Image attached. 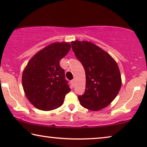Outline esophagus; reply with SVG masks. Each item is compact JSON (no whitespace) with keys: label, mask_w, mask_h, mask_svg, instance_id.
<instances>
[{"label":"esophagus","mask_w":147,"mask_h":147,"mask_svg":"<svg viewBox=\"0 0 147 147\" xmlns=\"http://www.w3.org/2000/svg\"><path fill=\"white\" fill-rule=\"evenodd\" d=\"M75 80H71V85H72V86H74V85H75Z\"/></svg>","instance_id":"esophagus-1"}]
</instances>
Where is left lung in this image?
<instances>
[{"label": "left lung", "instance_id": "obj_1", "mask_svg": "<svg viewBox=\"0 0 147 147\" xmlns=\"http://www.w3.org/2000/svg\"><path fill=\"white\" fill-rule=\"evenodd\" d=\"M71 44L86 76L85 93L78 96L81 105L92 111L102 110L114 100L120 90L118 64L109 54L91 42L76 40Z\"/></svg>", "mask_w": 147, "mask_h": 147}]
</instances>
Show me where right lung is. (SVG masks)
Wrapping results in <instances>:
<instances>
[{
	"instance_id": "obj_1",
	"label": "right lung",
	"mask_w": 147,
	"mask_h": 147,
	"mask_svg": "<svg viewBox=\"0 0 147 147\" xmlns=\"http://www.w3.org/2000/svg\"><path fill=\"white\" fill-rule=\"evenodd\" d=\"M71 49L67 42H53L31 58L22 74V86L27 98L37 109L50 111L64 103L71 91L60 61Z\"/></svg>"
}]
</instances>
